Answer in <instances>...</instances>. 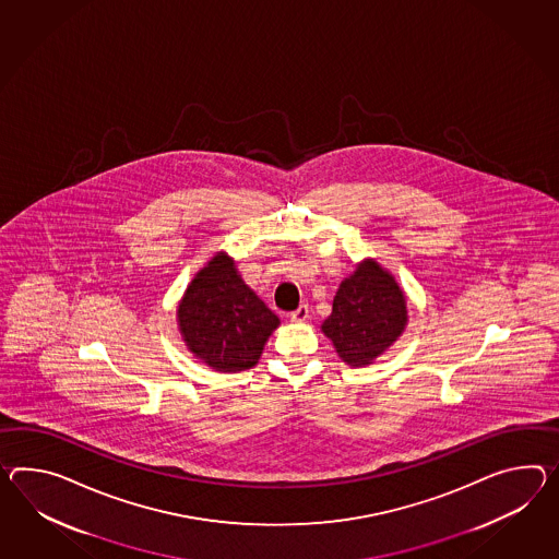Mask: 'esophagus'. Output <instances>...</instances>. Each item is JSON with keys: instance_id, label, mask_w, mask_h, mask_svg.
<instances>
[{"instance_id": "1", "label": "esophagus", "mask_w": 559, "mask_h": 559, "mask_svg": "<svg viewBox=\"0 0 559 559\" xmlns=\"http://www.w3.org/2000/svg\"><path fill=\"white\" fill-rule=\"evenodd\" d=\"M307 319H309V305H300L297 311H293V313H290V321L302 323V321H307Z\"/></svg>"}]
</instances>
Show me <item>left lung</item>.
<instances>
[{"instance_id":"obj_1","label":"left lung","mask_w":559,"mask_h":559,"mask_svg":"<svg viewBox=\"0 0 559 559\" xmlns=\"http://www.w3.org/2000/svg\"><path fill=\"white\" fill-rule=\"evenodd\" d=\"M406 321V300L394 276L366 260L341 283L323 333L343 361L361 368L400 337Z\"/></svg>"}]
</instances>
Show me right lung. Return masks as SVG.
<instances>
[{
  "label": "right lung",
  "instance_id": "right-lung-1",
  "mask_svg": "<svg viewBox=\"0 0 559 559\" xmlns=\"http://www.w3.org/2000/svg\"><path fill=\"white\" fill-rule=\"evenodd\" d=\"M179 329L193 354L219 371L257 366L278 317L245 285L234 262L218 254L186 290Z\"/></svg>",
  "mask_w": 559,
  "mask_h": 559
}]
</instances>
